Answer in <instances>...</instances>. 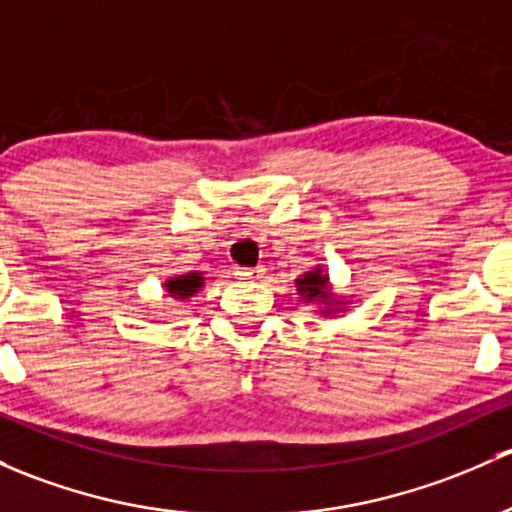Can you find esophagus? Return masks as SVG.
I'll return each mask as SVG.
<instances>
[{"label":"esophagus","mask_w":512,"mask_h":512,"mask_svg":"<svg viewBox=\"0 0 512 512\" xmlns=\"http://www.w3.org/2000/svg\"><path fill=\"white\" fill-rule=\"evenodd\" d=\"M235 274H238L240 279H255L262 274V267H238Z\"/></svg>","instance_id":"1"}]
</instances>
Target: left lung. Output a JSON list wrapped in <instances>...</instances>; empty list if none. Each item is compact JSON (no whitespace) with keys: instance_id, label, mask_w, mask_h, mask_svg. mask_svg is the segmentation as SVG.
Instances as JSON below:
<instances>
[{"instance_id":"8db88e82","label":"left lung","mask_w":512,"mask_h":512,"mask_svg":"<svg viewBox=\"0 0 512 512\" xmlns=\"http://www.w3.org/2000/svg\"><path fill=\"white\" fill-rule=\"evenodd\" d=\"M297 292L301 294V299H304L306 304H311V301L324 304V311H321V314H336V311H341V306L346 304V301L341 299H333L331 284H328V274L324 272V267H314V270L301 274L297 279Z\"/></svg>"}]
</instances>
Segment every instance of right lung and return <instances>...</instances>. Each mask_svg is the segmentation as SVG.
I'll list each match as a JSON object with an SVG mask.
<instances>
[{
	"label": "right lung",
	"instance_id": "right-lung-1",
	"mask_svg": "<svg viewBox=\"0 0 512 512\" xmlns=\"http://www.w3.org/2000/svg\"><path fill=\"white\" fill-rule=\"evenodd\" d=\"M203 287V274L201 272H188L179 274V277L166 279V292L174 299H188Z\"/></svg>",
	"mask_w": 512,
	"mask_h": 512
}]
</instances>
